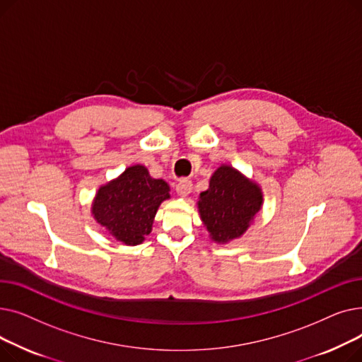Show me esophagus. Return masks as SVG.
<instances>
[{"mask_svg":"<svg viewBox=\"0 0 362 362\" xmlns=\"http://www.w3.org/2000/svg\"><path fill=\"white\" fill-rule=\"evenodd\" d=\"M176 192H177L179 197L186 198L189 194L192 192V182L187 180V179L180 180V182L176 185Z\"/></svg>","mask_w":362,"mask_h":362,"instance_id":"esophagus-1","label":"esophagus"}]
</instances>
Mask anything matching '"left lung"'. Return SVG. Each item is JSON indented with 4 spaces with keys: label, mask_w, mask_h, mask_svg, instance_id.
<instances>
[{
    "label": "left lung",
    "mask_w": 362,
    "mask_h": 362,
    "mask_svg": "<svg viewBox=\"0 0 362 362\" xmlns=\"http://www.w3.org/2000/svg\"><path fill=\"white\" fill-rule=\"evenodd\" d=\"M261 186L229 164H221L210 177V186L199 194V217L210 239L229 243L239 239L261 211Z\"/></svg>",
    "instance_id": "obj_1"
}]
</instances>
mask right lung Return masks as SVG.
Here are the masks:
<instances>
[{
    "label": "right lung",
    "mask_w": 362,
    "mask_h": 362,
    "mask_svg": "<svg viewBox=\"0 0 362 362\" xmlns=\"http://www.w3.org/2000/svg\"><path fill=\"white\" fill-rule=\"evenodd\" d=\"M170 186L151 177L145 165L135 164L101 185L90 205V214L117 242L135 246L152 230L158 206L170 199Z\"/></svg>",
    "instance_id": "obj_1"
}]
</instances>
